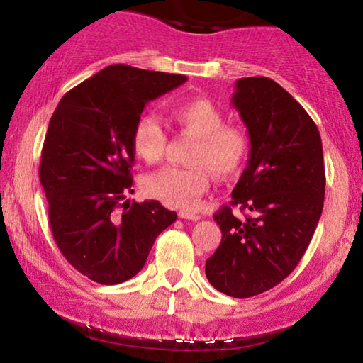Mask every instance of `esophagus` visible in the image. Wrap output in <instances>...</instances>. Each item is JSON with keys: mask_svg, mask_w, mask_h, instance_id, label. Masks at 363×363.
Returning <instances> with one entry per match:
<instances>
[{"mask_svg": "<svg viewBox=\"0 0 363 363\" xmlns=\"http://www.w3.org/2000/svg\"><path fill=\"white\" fill-rule=\"evenodd\" d=\"M179 218L189 219V220H200L201 219L200 214H195V213H190V211H179Z\"/></svg>", "mask_w": 363, "mask_h": 363, "instance_id": "obj_1", "label": "esophagus"}]
</instances>
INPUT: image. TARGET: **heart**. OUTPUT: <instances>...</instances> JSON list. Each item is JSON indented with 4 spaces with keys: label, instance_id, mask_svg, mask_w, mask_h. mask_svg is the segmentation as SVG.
I'll return each mask as SVG.
<instances>
[{
    "label": "heart",
    "instance_id": "b5f03b06",
    "mask_svg": "<svg viewBox=\"0 0 363 363\" xmlns=\"http://www.w3.org/2000/svg\"><path fill=\"white\" fill-rule=\"evenodd\" d=\"M171 118L181 130L196 138L189 163L194 167H167L145 177L144 190L162 203L192 210L211 182V174L229 177L247 162L250 139L242 126L225 125V116L211 101L196 97L171 108ZM131 143L136 155L155 164L163 158L168 136L153 115L139 116L134 123Z\"/></svg>",
    "mask_w": 363,
    "mask_h": 363
}]
</instances>
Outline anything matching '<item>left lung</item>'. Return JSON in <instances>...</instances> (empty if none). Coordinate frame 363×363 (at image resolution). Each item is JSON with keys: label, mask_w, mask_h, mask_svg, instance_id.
Here are the masks:
<instances>
[{"label": "left lung", "mask_w": 363, "mask_h": 363, "mask_svg": "<svg viewBox=\"0 0 363 363\" xmlns=\"http://www.w3.org/2000/svg\"><path fill=\"white\" fill-rule=\"evenodd\" d=\"M232 104L248 130L250 158L230 206L213 216L223 240L205 272L218 291L250 298L286 279L309 247L323 210V150L314 120L274 79L240 78ZM233 206L250 214L233 217Z\"/></svg>", "instance_id": "obj_1"}]
</instances>
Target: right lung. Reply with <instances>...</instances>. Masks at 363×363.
I'll list each match as a JSON object with an SVG mask.
<instances>
[{"label":"right lung","mask_w":363,"mask_h":363,"mask_svg":"<svg viewBox=\"0 0 363 363\" xmlns=\"http://www.w3.org/2000/svg\"><path fill=\"white\" fill-rule=\"evenodd\" d=\"M186 79L108 65L70 89L51 116L40 163L51 232L65 259L97 284L134 277L177 218L157 200L126 196L134 192V123L147 102Z\"/></svg>","instance_id":"add662e5"}]
</instances>
